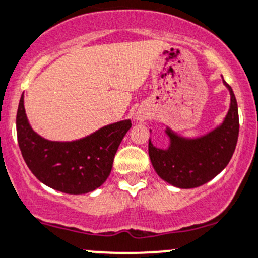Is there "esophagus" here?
<instances>
[{
	"instance_id": "1",
	"label": "esophagus",
	"mask_w": 258,
	"mask_h": 258,
	"mask_svg": "<svg viewBox=\"0 0 258 258\" xmlns=\"http://www.w3.org/2000/svg\"><path fill=\"white\" fill-rule=\"evenodd\" d=\"M147 116H149V114H147L146 112L137 111L136 113H135V119H136V121H139V122H141V121H144V119H146Z\"/></svg>"
}]
</instances>
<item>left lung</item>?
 Returning a JSON list of instances; mask_svg holds the SVG:
<instances>
[{
  "instance_id": "1",
  "label": "left lung",
  "mask_w": 258,
  "mask_h": 258,
  "mask_svg": "<svg viewBox=\"0 0 258 258\" xmlns=\"http://www.w3.org/2000/svg\"><path fill=\"white\" fill-rule=\"evenodd\" d=\"M229 111L221 126L197 139H186L167 127V149H157L149 140V156L162 180L181 189L198 187L216 177L228 165L236 150L239 132L238 107L231 86Z\"/></svg>"
}]
</instances>
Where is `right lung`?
<instances>
[{
    "label": "right lung",
    "instance_id": "add662e5",
    "mask_svg": "<svg viewBox=\"0 0 258 258\" xmlns=\"http://www.w3.org/2000/svg\"><path fill=\"white\" fill-rule=\"evenodd\" d=\"M131 126V121L124 119L76 141H49L30 126L24 94L16 114L17 141L29 169L42 184L67 194H86L106 181L117 149Z\"/></svg>",
    "mask_w": 258,
    "mask_h": 258
}]
</instances>
